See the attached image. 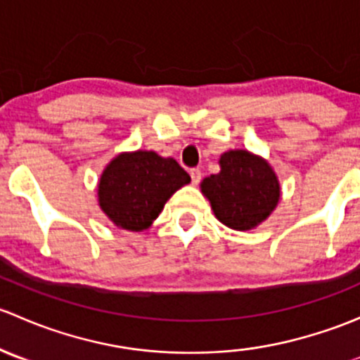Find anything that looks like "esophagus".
<instances>
[{"label":"esophagus","instance_id":"esophagus-1","mask_svg":"<svg viewBox=\"0 0 360 360\" xmlns=\"http://www.w3.org/2000/svg\"><path fill=\"white\" fill-rule=\"evenodd\" d=\"M190 176H191V183L193 184H198L200 183V179H202V172L198 169H191L190 170Z\"/></svg>","mask_w":360,"mask_h":360}]
</instances>
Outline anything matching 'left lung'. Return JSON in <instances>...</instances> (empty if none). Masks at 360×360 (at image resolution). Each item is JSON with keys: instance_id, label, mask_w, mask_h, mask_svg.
I'll return each instance as SVG.
<instances>
[{"instance_id": "left-lung-1", "label": "left lung", "mask_w": 360, "mask_h": 360, "mask_svg": "<svg viewBox=\"0 0 360 360\" xmlns=\"http://www.w3.org/2000/svg\"><path fill=\"white\" fill-rule=\"evenodd\" d=\"M219 169L200 183L214 216L237 231L259 226L277 209L282 195L274 167L248 150H230L221 155Z\"/></svg>"}]
</instances>
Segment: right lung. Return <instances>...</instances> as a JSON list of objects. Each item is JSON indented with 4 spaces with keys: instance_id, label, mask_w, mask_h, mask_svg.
<instances>
[{
    "instance_id": "obj_1",
    "label": "right lung",
    "mask_w": 360,
    "mask_h": 360,
    "mask_svg": "<svg viewBox=\"0 0 360 360\" xmlns=\"http://www.w3.org/2000/svg\"><path fill=\"white\" fill-rule=\"evenodd\" d=\"M191 177L174 158L155 151H123L104 167L97 202L120 230L143 231L151 226L167 200Z\"/></svg>"
}]
</instances>
